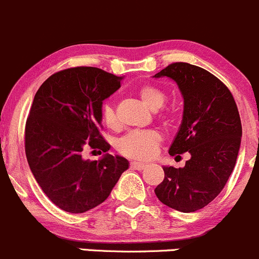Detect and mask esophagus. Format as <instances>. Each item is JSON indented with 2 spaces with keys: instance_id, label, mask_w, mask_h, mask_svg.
Instances as JSON below:
<instances>
[{
  "instance_id": "1",
  "label": "esophagus",
  "mask_w": 259,
  "mask_h": 259,
  "mask_svg": "<svg viewBox=\"0 0 259 259\" xmlns=\"http://www.w3.org/2000/svg\"><path fill=\"white\" fill-rule=\"evenodd\" d=\"M130 166H132L133 169H137V170H143V169L146 168V164L139 163V161H132V163H130Z\"/></svg>"
}]
</instances>
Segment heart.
Listing matches in <instances>:
<instances>
[{
	"label": "heart",
	"instance_id": "heart-1",
	"mask_svg": "<svg viewBox=\"0 0 259 259\" xmlns=\"http://www.w3.org/2000/svg\"><path fill=\"white\" fill-rule=\"evenodd\" d=\"M138 96L144 105L150 110L156 111L165 104L166 95L158 86L146 85L140 86L138 90ZM101 119L106 127L111 130H116L119 127L115 109L111 104H104L101 109ZM163 142V137L160 133L155 130H144V132H132L119 139L116 143V149L121 155L137 160H148L151 159L158 151L159 146Z\"/></svg>",
	"mask_w": 259,
	"mask_h": 259
}]
</instances>
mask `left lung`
Here are the masks:
<instances>
[{"instance_id": "8db88e82", "label": "left lung", "mask_w": 259, "mask_h": 259, "mask_svg": "<svg viewBox=\"0 0 259 259\" xmlns=\"http://www.w3.org/2000/svg\"><path fill=\"white\" fill-rule=\"evenodd\" d=\"M170 77L184 99L180 129L169 149L171 156L189 153L184 168L164 166L155 188L163 204L190 213L208 205L226 185L236 165L242 124L229 89L207 70L174 62L154 77Z\"/></svg>"}]
</instances>
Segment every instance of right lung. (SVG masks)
Masks as SVG:
<instances>
[{"label":"right lung","mask_w":259,"mask_h":259,"mask_svg":"<svg viewBox=\"0 0 259 259\" xmlns=\"http://www.w3.org/2000/svg\"><path fill=\"white\" fill-rule=\"evenodd\" d=\"M122 77L98 67L65 69L36 93L26 120L25 151L42 192L60 209L83 213L98 207L129 168L121 156L107 154L85 161L86 147L110 149L100 134L103 101L120 88Z\"/></svg>","instance_id":"right-lung-1"}]
</instances>
